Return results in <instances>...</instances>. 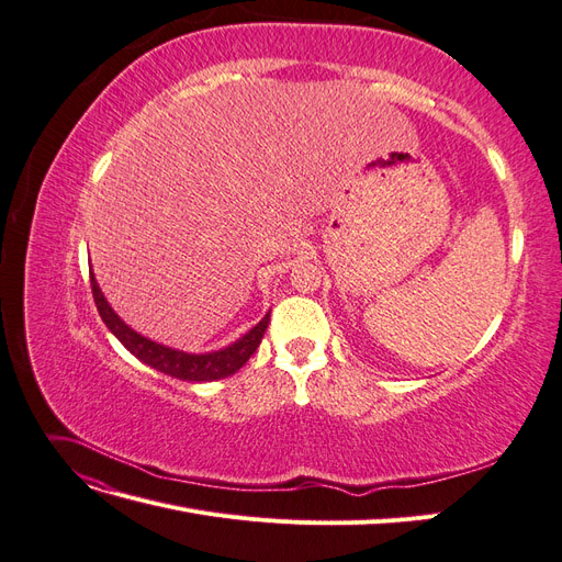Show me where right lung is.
<instances>
[{
	"label": "right lung",
	"instance_id": "add662e5",
	"mask_svg": "<svg viewBox=\"0 0 562 562\" xmlns=\"http://www.w3.org/2000/svg\"><path fill=\"white\" fill-rule=\"evenodd\" d=\"M91 288H93V300H95L98 314H100V318H103L108 330L119 339V342H122L135 356V359L143 361L145 366L164 372V375L178 378L182 382H215V380H225V378L234 375V372H239L250 356L255 353V349L260 347L262 335L269 326V314H271V312H267L258 326H252L239 339H234L232 345H227L223 349L192 353V351H182V349H173L168 345L155 342V339L140 335L138 330H133L128 323L112 310V304L108 302L103 291H100L93 271H91Z\"/></svg>",
	"mask_w": 562,
	"mask_h": 562
}]
</instances>
